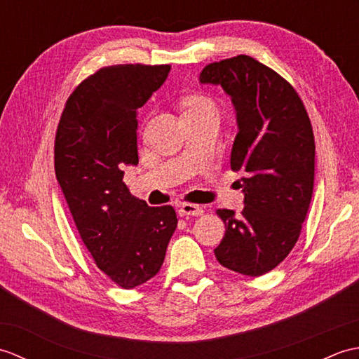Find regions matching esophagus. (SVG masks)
<instances>
[{"mask_svg":"<svg viewBox=\"0 0 359 359\" xmlns=\"http://www.w3.org/2000/svg\"><path fill=\"white\" fill-rule=\"evenodd\" d=\"M179 215L180 216H202L203 215V208L199 207V205L184 203L179 208Z\"/></svg>","mask_w":359,"mask_h":359,"instance_id":"obj_1","label":"esophagus"}]
</instances>
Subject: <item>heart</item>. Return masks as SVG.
<instances>
[{"label": "heart", "mask_w": 359, "mask_h": 359, "mask_svg": "<svg viewBox=\"0 0 359 359\" xmlns=\"http://www.w3.org/2000/svg\"><path fill=\"white\" fill-rule=\"evenodd\" d=\"M216 109L207 97L203 95H189L184 100V116H191V114H201L205 111Z\"/></svg>", "instance_id": "obj_1"}]
</instances>
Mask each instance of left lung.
<instances>
[{
	"label": "left lung",
	"mask_w": 359,
	"mask_h": 359,
	"mask_svg": "<svg viewBox=\"0 0 359 359\" xmlns=\"http://www.w3.org/2000/svg\"><path fill=\"white\" fill-rule=\"evenodd\" d=\"M202 85L231 97L238 121L231 168L245 172L239 216L217 210L225 236L215 255L228 270L261 276L288 256L313 194L315 137L299 95L279 74L248 55L203 67Z\"/></svg>",
	"instance_id": "1"
}]
</instances>
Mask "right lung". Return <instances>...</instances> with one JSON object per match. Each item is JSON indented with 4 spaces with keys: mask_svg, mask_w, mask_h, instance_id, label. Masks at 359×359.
Returning a JSON list of instances; mask_svg holds the SVG:
<instances>
[{
    "mask_svg": "<svg viewBox=\"0 0 359 359\" xmlns=\"http://www.w3.org/2000/svg\"><path fill=\"white\" fill-rule=\"evenodd\" d=\"M170 71L103 67L71 94L57 129L55 174L74 222L98 269L121 288L156 276L177 226L172 207H148L123 182V168L139 163L137 109Z\"/></svg>",
    "mask_w": 359,
    "mask_h": 359,
    "instance_id": "obj_1",
    "label": "right lung"
}]
</instances>
